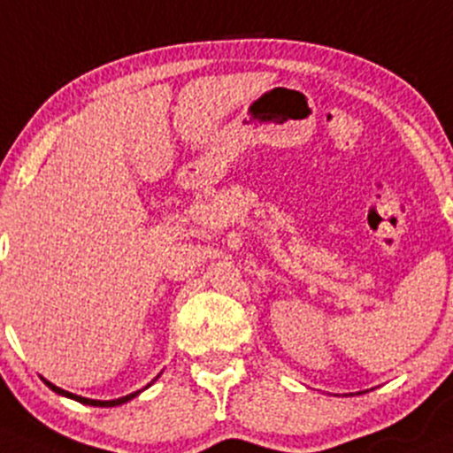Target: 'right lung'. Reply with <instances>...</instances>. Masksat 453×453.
<instances>
[{
	"label": "right lung",
	"mask_w": 453,
	"mask_h": 453,
	"mask_svg": "<svg viewBox=\"0 0 453 453\" xmlns=\"http://www.w3.org/2000/svg\"><path fill=\"white\" fill-rule=\"evenodd\" d=\"M42 382H45L47 387H50L51 390H54V393H58V395H65V397H69V399H75V402H80V403H87V406H99V408H112V406H121V403L130 402L132 397H136V395L141 393V390H136V393H130V395H126V397L111 399V402H99V399H87V397H80V395H73V393H69V390H63V388H60V387H56V384L47 382L45 378H42ZM147 387H150V384H147ZM147 387H145V388H147Z\"/></svg>",
	"instance_id": "add662e5"
}]
</instances>
